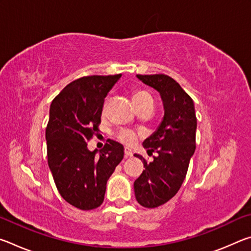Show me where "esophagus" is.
<instances>
[{
	"label": "esophagus",
	"mask_w": 251,
	"mask_h": 251,
	"mask_svg": "<svg viewBox=\"0 0 251 251\" xmlns=\"http://www.w3.org/2000/svg\"><path fill=\"white\" fill-rule=\"evenodd\" d=\"M124 152H125V157H131V156H133V151H131V150H130V148H128V147H125Z\"/></svg>",
	"instance_id": "1"
}]
</instances>
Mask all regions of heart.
<instances>
[{
    "label": "heart",
    "instance_id": "heart-1",
    "mask_svg": "<svg viewBox=\"0 0 251 251\" xmlns=\"http://www.w3.org/2000/svg\"><path fill=\"white\" fill-rule=\"evenodd\" d=\"M148 99H151V95L147 91L135 92L133 94V103L135 105V107L139 103H142V101L146 100ZM117 137L121 142L125 143V144H129L130 145V144H134L136 142V139H137V135H136V133H134V131L130 129H121L117 133Z\"/></svg>",
    "mask_w": 251,
    "mask_h": 251
}]
</instances>
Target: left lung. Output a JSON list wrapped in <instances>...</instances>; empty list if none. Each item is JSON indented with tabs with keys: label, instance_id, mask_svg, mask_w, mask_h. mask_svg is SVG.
I'll return each instance as SVG.
<instances>
[{
	"label": "left lung",
	"instance_id": "left-lung-1",
	"mask_svg": "<svg viewBox=\"0 0 251 251\" xmlns=\"http://www.w3.org/2000/svg\"><path fill=\"white\" fill-rule=\"evenodd\" d=\"M136 76L159 93L165 110L158 128L143 143L148 154L156 151L158 156L147 163L135 154L145 167L134 182L136 201L155 208L175 196L185 179L196 150L197 118L192 97L175 79L165 74Z\"/></svg>",
	"mask_w": 251,
	"mask_h": 251
}]
</instances>
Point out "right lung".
I'll return each instance as SVG.
<instances>
[{
    "instance_id": "obj_1",
    "label": "right lung",
    "mask_w": 251,
    "mask_h": 251,
    "mask_svg": "<svg viewBox=\"0 0 251 251\" xmlns=\"http://www.w3.org/2000/svg\"><path fill=\"white\" fill-rule=\"evenodd\" d=\"M122 74L84 76L63 88L50 107L45 137L48 163L58 193L78 209L104 201L106 184L124 157V147L107 139L99 151H88L96 135L107 93Z\"/></svg>"
}]
</instances>
